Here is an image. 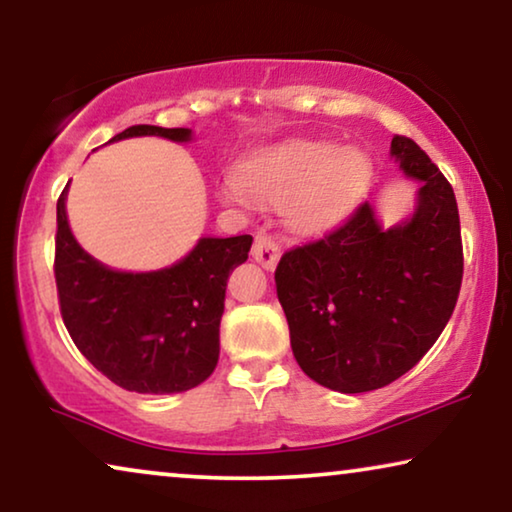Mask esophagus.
I'll return each instance as SVG.
<instances>
[{"mask_svg":"<svg viewBox=\"0 0 512 512\" xmlns=\"http://www.w3.org/2000/svg\"><path fill=\"white\" fill-rule=\"evenodd\" d=\"M256 263H261L265 270H274L279 263V242L268 233H258L254 240V249H251Z\"/></svg>","mask_w":512,"mask_h":512,"instance_id":"34e87169","label":"esophagus"}]
</instances>
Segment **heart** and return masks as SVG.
Segmentation results:
<instances>
[{"label": "heart", "instance_id": "heart-1", "mask_svg": "<svg viewBox=\"0 0 512 512\" xmlns=\"http://www.w3.org/2000/svg\"><path fill=\"white\" fill-rule=\"evenodd\" d=\"M372 159L358 147L337 150L330 143L293 140L249 154L235 168L224 198L244 203L247 196L277 205L288 224L321 233L344 221L372 184Z\"/></svg>", "mask_w": 512, "mask_h": 512}]
</instances>
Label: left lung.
I'll return each mask as SVG.
<instances>
[{
    "mask_svg": "<svg viewBox=\"0 0 512 512\" xmlns=\"http://www.w3.org/2000/svg\"><path fill=\"white\" fill-rule=\"evenodd\" d=\"M390 154L420 182L413 217L385 231L362 203L321 240L288 249L274 270L295 360L309 379L346 395L416 367L462 286L453 187L411 138H392Z\"/></svg>",
    "mask_w": 512,
    "mask_h": 512,
    "instance_id": "obj_1",
    "label": "left lung"
}]
</instances>
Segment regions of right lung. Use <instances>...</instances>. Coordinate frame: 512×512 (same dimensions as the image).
<instances>
[{
	"label": "right lung",
	"mask_w": 512,
	"mask_h": 512,
	"mask_svg": "<svg viewBox=\"0 0 512 512\" xmlns=\"http://www.w3.org/2000/svg\"><path fill=\"white\" fill-rule=\"evenodd\" d=\"M133 136L187 143L191 129L136 124L113 140ZM251 242V235L201 238L170 268L110 270L73 238L64 189L57 201L55 281L73 344L124 390L170 395L196 388L217 367L226 281L247 261Z\"/></svg>",
	"instance_id": "right-lung-1"
}]
</instances>
